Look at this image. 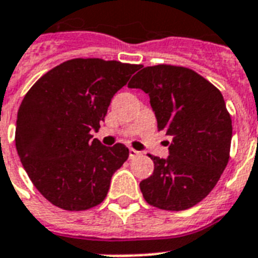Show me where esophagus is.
Wrapping results in <instances>:
<instances>
[{
    "label": "esophagus",
    "mask_w": 258,
    "mask_h": 258,
    "mask_svg": "<svg viewBox=\"0 0 258 258\" xmlns=\"http://www.w3.org/2000/svg\"><path fill=\"white\" fill-rule=\"evenodd\" d=\"M130 158H135L137 155H139V151H137V150H134V149H130Z\"/></svg>",
    "instance_id": "34e87169"
}]
</instances>
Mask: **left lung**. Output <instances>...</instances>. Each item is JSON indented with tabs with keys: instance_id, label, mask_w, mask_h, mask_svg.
Instances as JSON below:
<instances>
[{
	"instance_id": "left-lung-1",
	"label": "left lung",
	"mask_w": 258,
	"mask_h": 258,
	"mask_svg": "<svg viewBox=\"0 0 258 258\" xmlns=\"http://www.w3.org/2000/svg\"><path fill=\"white\" fill-rule=\"evenodd\" d=\"M128 87L149 93L158 130L172 139L166 159L149 155L154 172L139 184L143 198L163 210L192 208L229 162L233 128L222 93L194 71L166 64L141 70Z\"/></svg>"
}]
</instances>
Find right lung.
<instances>
[{
	"label": "right lung",
	"mask_w": 258,
	"mask_h": 258,
	"mask_svg": "<svg viewBox=\"0 0 258 258\" xmlns=\"http://www.w3.org/2000/svg\"><path fill=\"white\" fill-rule=\"evenodd\" d=\"M141 66L74 58L28 91L17 113L16 149L25 171L50 204L80 212L101 204L113 172L128 158L121 143L92 139L113 95Z\"/></svg>",
	"instance_id": "right-lung-1"
}]
</instances>
